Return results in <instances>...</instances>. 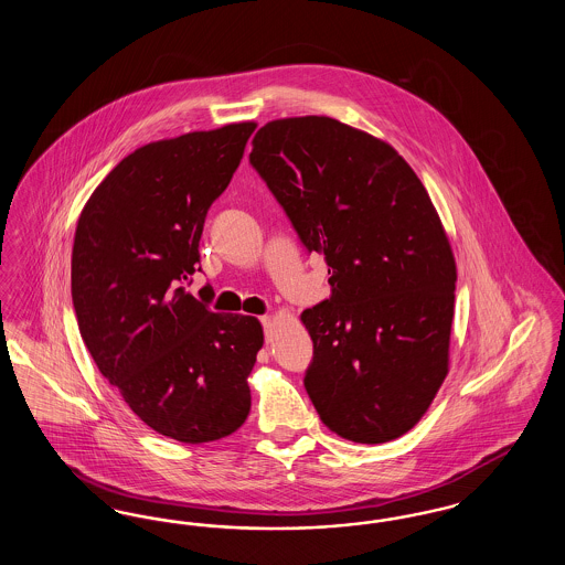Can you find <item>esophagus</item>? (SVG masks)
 I'll use <instances>...</instances> for the list:
<instances>
[{
    "label": "esophagus",
    "instance_id": "1",
    "mask_svg": "<svg viewBox=\"0 0 565 565\" xmlns=\"http://www.w3.org/2000/svg\"><path fill=\"white\" fill-rule=\"evenodd\" d=\"M260 322H263V326H265V330L269 332L270 323H273V318H270V316H263V318H260Z\"/></svg>",
    "mask_w": 565,
    "mask_h": 565
}]
</instances>
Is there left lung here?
Wrapping results in <instances>:
<instances>
[{"label":"left lung","mask_w":565,"mask_h":565,"mask_svg":"<svg viewBox=\"0 0 565 565\" xmlns=\"http://www.w3.org/2000/svg\"><path fill=\"white\" fill-rule=\"evenodd\" d=\"M249 162L328 265L332 295L300 316L320 419L353 443L403 436L449 373L456 258L428 190L390 143L328 116L267 122Z\"/></svg>","instance_id":"obj_1"}]
</instances>
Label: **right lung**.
<instances>
[{
	"label": "right lung",
	"mask_w": 565,
	"mask_h": 565,
	"mask_svg": "<svg viewBox=\"0 0 565 565\" xmlns=\"http://www.w3.org/2000/svg\"><path fill=\"white\" fill-rule=\"evenodd\" d=\"M254 129L235 122L137 148L76 226L72 300L84 345L146 426L190 445L242 428L247 376L265 343L256 318L214 313L184 288L201 270L207 210Z\"/></svg>",
	"instance_id": "1"
}]
</instances>
